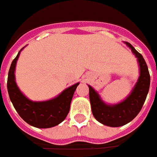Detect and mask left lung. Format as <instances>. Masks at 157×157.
I'll return each mask as SVG.
<instances>
[{
    "mask_svg": "<svg viewBox=\"0 0 157 157\" xmlns=\"http://www.w3.org/2000/svg\"><path fill=\"white\" fill-rule=\"evenodd\" d=\"M125 44L137 58L140 67L137 82L127 98L117 104H107L101 99L95 89L89 85L93 116L98 122L109 127H121L131 122L142 109L149 89L150 75L145 60L129 42H125Z\"/></svg>",
    "mask_w": 157,
    "mask_h": 157,
    "instance_id": "8db88e82",
    "label": "left lung"
}]
</instances>
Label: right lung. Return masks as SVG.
Masks as SVG:
<instances>
[{
    "label": "right lung",
    "mask_w": 157,
    "mask_h": 157,
    "mask_svg": "<svg viewBox=\"0 0 157 157\" xmlns=\"http://www.w3.org/2000/svg\"><path fill=\"white\" fill-rule=\"evenodd\" d=\"M18 55L11 63L8 76V92L10 101L19 116L29 125L39 128H48L60 124L68 116L74 93L79 82L63 90L60 95L51 100L33 101L27 98L15 82V66Z\"/></svg>",
    "instance_id": "add662e5"
}]
</instances>
